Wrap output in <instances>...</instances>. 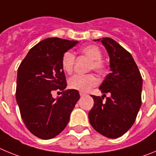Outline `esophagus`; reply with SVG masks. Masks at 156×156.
I'll use <instances>...</instances> for the list:
<instances>
[{
    "label": "esophagus",
    "mask_w": 156,
    "mask_h": 156,
    "mask_svg": "<svg viewBox=\"0 0 156 156\" xmlns=\"http://www.w3.org/2000/svg\"><path fill=\"white\" fill-rule=\"evenodd\" d=\"M80 96L81 97H83V96H85V95H86V94L85 93H83V92H80Z\"/></svg>",
    "instance_id": "34e87169"
}]
</instances>
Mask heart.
I'll list each match as a JSON object with an SVG mask.
<instances>
[{
    "mask_svg": "<svg viewBox=\"0 0 156 156\" xmlns=\"http://www.w3.org/2000/svg\"><path fill=\"white\" fill-rule=\"evenodd\" d=\"M81 53L84 56L87 57L90 60L89 65V70H94L97 73L103 74L106 72V65L102 59V52L98 46L95 44L85 45L80 49ZM76 61V56L73 52H65L62 56L61 65L62 69L66 73L70 74L73 73L74 64ZM98 80L94 74H87V75L73 76L69 81V85L72 89L77 90L81 92H87L97 86Z\"/></svg>",
    "mask_w": 156,
    "mask_h": 156,
    "instance_id": "obj_1",
    "label": "heart"
}]
</instances>
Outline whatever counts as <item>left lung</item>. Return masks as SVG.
Returning a JSON list of instances; mask_svg holds the SVG:
<instances>
[{"mask_svg":"<svg viewBox=\"0 0 156 156\" xmlns=\"http://www.w3.org/2000/svg\"><path fill=\"white\" fill-rule=\"evenodd\" d=\"M101 41L109 55L111 73L99 87L103 96L91 95L94 103L88 117L96 131L108 138H117L137 118L141 105L142 77L129 51L112 38L104 37Z\"/></svg>","mask_w":156,"mask_h":156,"instance_id":"1","label":"left lung"}]
</instances>
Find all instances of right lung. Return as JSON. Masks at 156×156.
Listing matches in <instances>:
<instances>
[{
  "instance_id": "1",
  "label": "right lung",
  "mask_w": 156,
  "mask_h": 156,
  "mask_svg": "<svg viewBox=\"0 0 156 156\" xmlns=\"http://www.w3.org/2000/svg\"><path fill=\"white\" fill-rule=\"evenodd\" d=\"M78 41L52 37L33 47L18 69L16 100L27 129L44 140L53 138L68 124L80 99L78 90H66L61 59ZM63 94L54 99V92Z\"/></svg>"
}]
</instances>
